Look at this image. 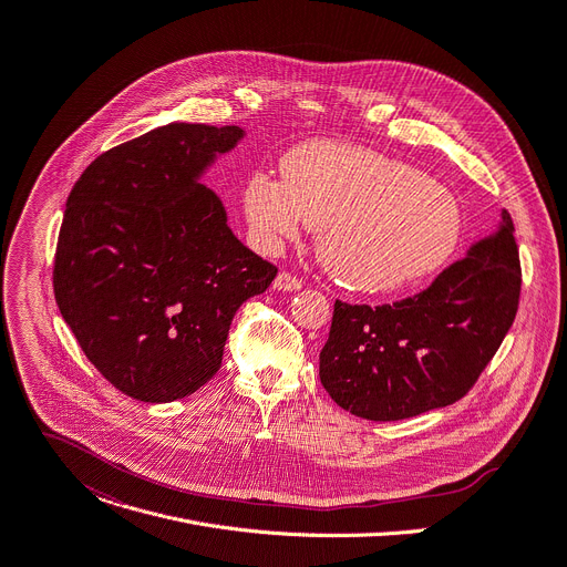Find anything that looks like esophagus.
<instances>
[{
	"label": "esophagus",
	"instance_id": "1",
	"mask_svg": "<svg viewBox=\"0 0 567 567\" xmlns=\"http://www.w3.org/2000/svg\"><path fill=\"white\" fill-rule=\"evenodd\" d=\"M300 287H302V282L296 276L287 274V271L278 274L276 280H274V289H278V291H298Z\"/></svg>",
	"mask_w": 567,
	"mask_h": 567
}]
</instances>
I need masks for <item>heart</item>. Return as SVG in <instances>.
<instances>
[{"label": "heart", "mask_w": 567, "mask_h": 567, "mask_svg": "<svg viewBox=\"0 0 567 567\" xmlns=\"http://www.w3.org/2000/svg\"><path fill=\"white\" fill-rule=\"evenodd\" d=\"M278 181L252 174L244 187L248 228L274 252L319 230V257L341 285L386 293L439 271L461 239L456 196L439 181L375 151L312 142L282 161Z\"/></svg>", "instance_id": "obj_1"}]
</instances>
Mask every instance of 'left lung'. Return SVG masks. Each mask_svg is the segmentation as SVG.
Returning <instances> with one entry per match:
<instances>
[{
	"label": "left lung",
	"instance_id": "8db88e82",
	"mask_svg": "<svg viewBox=\"0 0 567 567\" xmlns=\"http://www.w3.org/2000/svg\"><path fill=\"white\" fill-rule=\"evenodd\" d=\"M520 257L506 210L497 228L416 296L393 305L337 300L319 354L321 384L350 414L402 421L466 395L520 300Z\"/></svg>",
	"mask_w": 567,
	"mask_h": 567
}]
</instances>
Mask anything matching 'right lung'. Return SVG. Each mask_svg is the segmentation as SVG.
<instances>
[{"label": "right lung", "instance_id": "right-lung-1", "mask_svg": "<svg viewBox=\"0 0 567 567\" xmlns=\"http://www.w3.org/2000/svg\"><path fill=\"white\" fill-rule=\"evenodd\" d=\"M241 137L239 126L153 128L101 153L68 196L59 310L92 367L133 400L172 402L208 382L239 305L278 274L200 183Z\"/></svg>", "mask_w": 567, "mask_h": 567}]
</instances>
